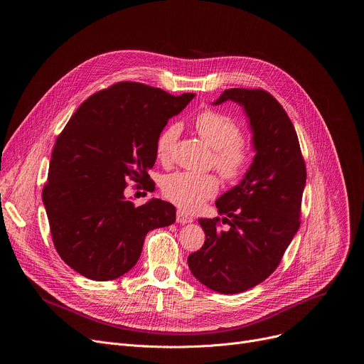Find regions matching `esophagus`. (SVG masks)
I'll return each instance as SVG.
<instances>
[{"instance_id": "esophagus-1", "label": "esophagus", "mask_w": 364, "mask_h": 364, "mask_svg": "<svg viewBox=\"0 0 364 364\" xmlns=\"http://www.w3.org/2000/svg\"><path fill=\"white\" fill-rule=\"evenodd\" d=\"M177 222L181 225H186V223L193 222V218H190L187 213H184L181 210H177Z\"/></svg>"}]
</instances>
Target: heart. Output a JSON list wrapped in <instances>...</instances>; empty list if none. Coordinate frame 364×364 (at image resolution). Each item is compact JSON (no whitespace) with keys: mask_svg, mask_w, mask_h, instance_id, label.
I'll use <instances>...</instances> for the list:
<instances>
[{"mask_svg":"<svg viewBox=\"0 0 364 364\" xmlns=\"http://www.w3.org/2000/svg\"><path fill=\"white\" fill-rule=\"evenodd\" d=\"M197 134L213 148V166L228 181H236L245 176L250 164V151L240 139L239 124L219 111L207 109L194 119ZM180 135V125L170 124L159 135L155 142L157 157L170 161ZM219 190L218 178L212 174H194L177 171L166 176L161 181L164 197L186 212H196Z\"/></svg>","mask_w":364,"mask_h":364,"instance_id":"obj_1","label":"heart"}]
</instances>
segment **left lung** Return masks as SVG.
<instances>
[{"label":"left lung","mask_w":364,"mask_h":364,"mask_svg":"<svg viewBox=\"0 0 364 364\" xmlns=\"http://www.w3.org/2000/svg\"><path fill=\"white\" fill-rule=\"evenodd\" d=\"M233 100L252 129L255 157L242 181L216 200L220 218L198 219L205 240L187 262L207 288L237 294L264 282L299 229L306 180L295 128L281 103L264 89H226L213 105Z\"/></svg>","instance_id":"1"}]
</instances>
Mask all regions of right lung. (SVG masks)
<instances>
[{"instance_id":"right-lung-1","label":"right lung","mask_w":364,"mask_h":364,"mask_svg":"<svg viewBox=\"0 0 364 364\" xmlns=\"http://www.w3.org/2000/svg\"><path fill=\"white\" fill-rule=\"evenodd\" d=\"M194 93L173 96L138 82H118L87 97L58 136L43 187L51 237L63 261L93 281H112L138 262L152 229L176 222V207L125 198L127 181L155 188L148 170L168 119Z\"/></svg>"}]
</instances>
